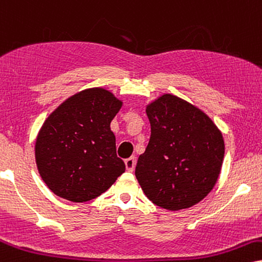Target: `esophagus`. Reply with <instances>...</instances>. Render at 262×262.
Instances as JSON below:
<instances>
[{"label": "esophagus", "mask_w": 262, "mask_h": 262, "mask_svg": "<svg viewBox=\"0 0 262 262\" xmlns=\"http://www.w3.org/2000/svg\"><path fill=\"white\" fill-rule=\"evenodd\" d=\"M125 166L127 171H134L135 167H136V158L131 157V158H128V159H126Z\"/></svg>", "instance_id": "obj_1"}]
</instances>
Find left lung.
<instances>
[{
    "instance_id": "left-lung-1",
    "label": "left lung",
    "mask_w": 262,
    "mask_h": 262,
    "mask_svg": "<svg viewBox=\"0 0 262 262\" xmlns=\"http://www.w3.org/2000/svg\"><path fill=\"white\" fill-rule=\"evenodd\" d=\"M150 138L135 175L151 203L188 209L214 188L225 156L221 131L211 119L180 97L163 95L147 105Z\"/></svg>"
}]
</instances>
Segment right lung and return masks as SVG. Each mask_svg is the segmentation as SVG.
Segmentation results:
<instances>
[{"label": "right lung", "mask_w": 262, "mask_h": 262, "mask_svg": "<svg viewBox=\"0 0 262 262\" xmlns=\"http://www.w3.org/2000/svg\"><path fill=\"white\" fill-rule=\"evenodd\" d=\"M122 102L102 87L83 90L46 119L35 144L41 179L74 203L95 199L125 171L111 122Z\"/></svg>", "instance_id": "right-lung-1"}]
</instances>
